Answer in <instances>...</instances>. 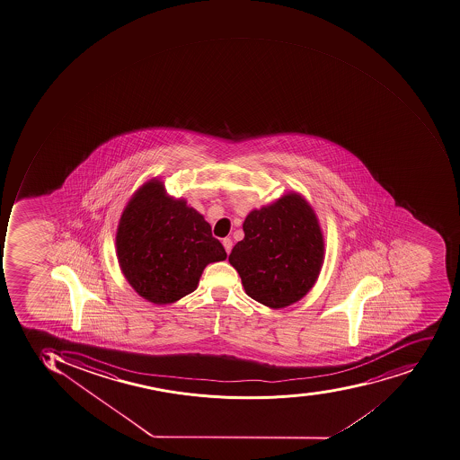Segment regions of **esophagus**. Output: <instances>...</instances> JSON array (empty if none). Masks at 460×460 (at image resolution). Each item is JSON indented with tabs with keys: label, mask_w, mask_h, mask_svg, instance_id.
Segmentation results:
<instances>
[{
	"label": "esophagus",
	"mask_w": 460,
	"mask_h": 460,
	"mask_svg": "<svg viewBox=\"0 0 460 460\" xmlns=\"http://www.w3.org/2000/svg\"><path fill=\"white\" fill-rule=\"evenodd\" d=\"M222 243H224L225 251H226V253H228V255H229V252H231V250H232V245H234V243H232V239L231 238H224V241H222Z\"/></svg>",
	"instance_id": "1"
}]
</instances>
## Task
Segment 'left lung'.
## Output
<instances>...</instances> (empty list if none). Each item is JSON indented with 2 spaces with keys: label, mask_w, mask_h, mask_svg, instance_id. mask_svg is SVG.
I'll use <instances>...</instances> for the list:
<instances>
[{
  "label": "left lung",
  "mask_w": 460,
  "mask_h": 460,
  "mask_svg": "<svg viewBox=\"0 0 460 460\" xmlns=\"http://www.w3.org/2000/svg\"><path fill=\"white\" fill-rule=\"evenodd\" d=\"M229 262L251 298L270 308H285L313 288L324 261V236L317 215L298 193H288L243 225Z\"/></svg>",
  "instance_id": "obj_1"
}]
</instances>
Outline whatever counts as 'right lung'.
Instances as JSON below:
<instances>
[{
    "mask_svg": "<svg viewBox=\"0 0 460 460\" xmlns=\"http://www.w3.org/2000/svg\"><path fill=\"white\" fill-rule=\"evenodd\" d=\"M128 284L150 303L172 304L195 291L203 270L226 258L199 212L152 179L128 200L116 235Z\"/></svg>",
    "mask_w": 460,
    "mask_h": 460,
    "instance_id": "1",
    "label": "right lung"
}]
</instances>
